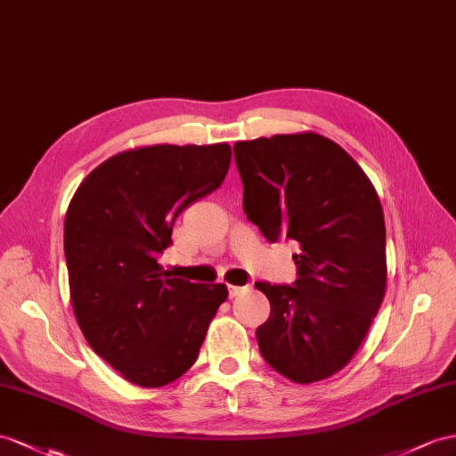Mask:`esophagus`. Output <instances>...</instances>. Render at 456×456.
<instances>
[{"instance_id": "1", "label": "esophagus", "mask_w": 456, "mask_h": 456, "mask_svg": "<svg viewBox=\"0 0 456 456\" xmlns=\"http://www.w3.org/2000/svg\"><path fill=\"white\" fill-rule=\"evenodd\" d=\"M248 287H237V285H229V297L231 298H235V297H239L240 293H244V290H247Z\"/></svg>"}]
</instances>
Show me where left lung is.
<instances>
[{"mask_svg":"<svg viewBox=\"0 0 456 456\" xmlns=\"http://www.w3.org/2000/svg\"><path fill=\"white\" fill-rule=\"evenodd\" d=\"M242 208L262 235L295 240L293 285L256 281L272 305L256 330L264 360L312 383L345 368L385 297V221L366 173L333 140L275 134L237 142Z\"/></svg>","mask_w":456,"mask_h":456,"instance_id":"8db88e82","label":"left lung"}]
</instances>
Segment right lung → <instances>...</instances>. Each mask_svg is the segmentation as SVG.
I'll return each instance as SVG.
<instances>
[{"label":"right lung","instance_id":"1","mask_svg":"<svg viewBox=\"0 0 456 456\" xmlns=\"http://www.w3.org/2000/svg\"><path fill=\"white\" fill-rule=\"evenodd\" d=\"M231 146L158 144L121 151L80 183L65 216L73 310L88 345L140 387L181 378L227 300L224 283L171 277L158 258L175 219L219 189Z\"/></svg>","mask_w":456,"mask_h":456}]
</instances>
